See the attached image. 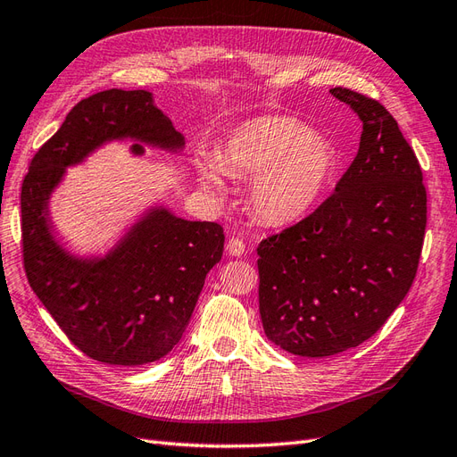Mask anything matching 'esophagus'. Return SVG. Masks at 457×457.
Here are the masks:
<instances>
[{"mask_svg": "<svg viewBox=\"0 0 457 457\" xmlns=\"http://www.w3.org/2000/svg\"><path fill=\"white\" fill-rule=\"evenodd\" d=\"M227 252L230 253V255H244V252H245V244L240 240V238H230L228 242H227Z\"/></svg>", "mask_w": 457, "mask_h": 457, "instance_id": "34e87169", "label": "esophagus"}]
</instances>
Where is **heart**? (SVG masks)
Returning <instances> with one entry per match:
<instances>
[{"instance_id":"heart-1","label":"heart","mask_w":457,"mask_h":457,"mask_svg":"<svg viewBox=\"0 0 457 457\" xmlns=\"http://www.w3.org/2000/svg\"><path fill=\"white\" fill-rule=\"evenodd\" d=\"M336 168L326 139L289 116H262L242 123L202 163L204 185L225 192L223 173L250 179V205L265 225H292L320 200Z\"/></svg>"}]
</instances>
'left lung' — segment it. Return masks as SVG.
<instances>
[{
  "mask_svg": "<svg viewBox=\"0 0 457 457\" xmlns=\"http://www.w3.org/2000/svg\"><path fill=\"white\" fill-rule=\"evenodd\" d=\"M362 121L358 154L336 192L257 245L267 337L307 358L358 347L386 322L416 278L427 225L421 165L381 103L329 89Z\"/></svg>",
  "mask_w": 457,
  "mask_h": 457,
  "instance_id": "1",
  "label": "left lung"
}]
</instances>
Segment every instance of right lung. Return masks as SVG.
<instances>
[{
  "mask_svg": "<svg viewBox=\"0 0 457 457\" xmlns=\"http://www.w3.org/2000/svg\"><path fill=\"white\" fill-rule=\"evenodd\" d=\"M133 137L181 148L183 135L148 91L108 89L81 99L34 154L21 190L24 272L34 294L76 347L93 361L141 366L168 354L190 320L205 274L223 257V227L152 210L101 261L68 255L53 240L51 190L66 165L108 139ZM141 154L143 146L133 145Z\"/></svg>",
  "mask_w": 457,
  "mask_h": 457,
  "instance_id": "obj_1",
  "label": "right lung"
}]
</instances>
